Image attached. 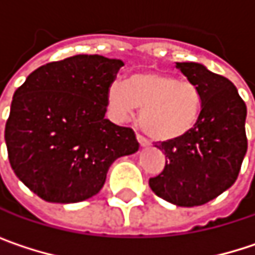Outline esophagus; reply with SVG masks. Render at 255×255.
I'll return each instance as SVG.
<instances>
[{"label":"esophagus","instance_id":"34e87169","mask_svg":"<svg viewBox=\"0 0 255 255\" xmlns=\"http://www.w3.org/2000/svg\"><path fill=\"white\" fill-rule=\"evenodd\" d=\"M135 137H137V140H138V143H140V146H143V147H146V146H149L150 143H149V140L146 138V137H143L141 134H135Z\"/></svg>","mask_w":255,"mask_h":255}]
</instances>
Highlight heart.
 I'll return each instance as SVG.
<instances>
[{
    "mask_svg": "<svg viewBox=\"0 0 255 255\" xmlns=\"http://www.w3.org/2000/svg\"><path fill=\"white\" fill-rule=\"evenodd\" d=\"M109 109L115 120L127 121L138 108L140 126L155 140L168 141L186 135L202 111V93L190 81L171 74L137 72L127 82L115 81L108 90Z\"/></svg>",
    "mask_w": 255,
    "mask_h": 255,
    "instance_id": "heart-1",
    "label": "heart"
}]
</instances>
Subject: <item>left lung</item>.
Segmentation results:
<instances>
[{
	"label": "left lung",
	"instance_id": "1",
	"mask_svg": "<svg viewBox=\"0 0 255 255\" xmlns=\"http://www.w3.org/2000/svg\"><path fill=\"white\" fill-rule=\"evenodd\" d=\"M187 81L202 93V111L186 135L155 143L165 167L149 186L159 198L178 207L204 205L236 181L248 141L247 106L228 78L199 63H177Z\"/></svg>",
	"mask_w": 255,
	"mask_h": 255
}]
</instances>
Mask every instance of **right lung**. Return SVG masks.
Wrapping results in <instances>:
<instances>
[{"label":"right lung","mask_w":255,"mask_h":255,"mask_svg":"<svg viewBox=\"0 0 255 255\" xmlns=\"http://www.w3.org/2000/svg\"><path fill=\"white\" fill-rule=\"evenodd\" d=\"M124 63L78 54L35 69L16 90L5 124L13 171L47 202L100 192L120 156L138 150L132 128L105 118L108 90Z\"/></svg>","instance_id":"obj_1"}]
</instances>
